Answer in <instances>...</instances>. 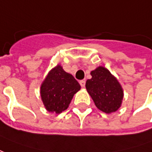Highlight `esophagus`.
<instances>
[{
    "label": "esophagus",
    "mask_w": 152,
    "mask_h": 152,
    "mask_svg": "<svg viewBox=\"0 0 152 152\" xmlns=\"http://www.w3.org/2000/svg\"><path fill=\"white\" fill-rule=\"evenodd\" d=\"M79 83H80L81 87H85V84H86V82H85V80H81L80 82H79Z\"/></svg>",
    "instance_id": "1"
}]
</instances>
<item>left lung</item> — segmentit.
Masks as SVG:
<instances>
[{
	"label": "left lung",
	"instance_id": "obj_1",
	"mask_svg": "<svg viewBox=\"0 0 152 152\" xmlns=\"http://www.w3.org/2000/svg\"><path fill=\"white\" fill-rule=\"evenodd\" d=\"M91 75L86 88L96 107L108 114L117 111L122 104L124 91L117 77L104 66H98Z\"/></svg>",
	"mask_w": 152,
	"mask_h": 152
}]
</instances>
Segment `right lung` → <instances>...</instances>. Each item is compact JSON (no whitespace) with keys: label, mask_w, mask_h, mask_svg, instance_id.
<instances>
[{"label":"right lung","mask_w":152,"mask_h":152,"mask_svg":"<svg viewBox=\"0 0 152 152\" xmlns=\"http://www.w3.org/2000/svg\"><path fill=\"white\" fill-rule=\"evenodd\" d=\"M80 89V84L74 76L57 65L41 84V99L47 111L59 114L68 108L75 94Z\"/></svg>","instance_id":"1"}]
</instances>
